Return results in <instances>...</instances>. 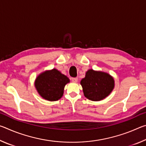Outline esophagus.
Returning a JSON list of instances; mask_svg holds the SVG:
<instances>
[{"mask_svg":"<svg viewBox=\"0 0 146 146\" xmlns=\"http://www.w3.org/2000/svg\"><path fill=\"white\" fill-rule=\"evenodd\" d=\"M71 81H72V82L74 83H76V82H77L78 78H71Z\"/></svg>","mask_w":146,"mask_h":146,"instance_id":"obj_1","label":"esophagus"}]
</instances>
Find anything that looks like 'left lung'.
<instances>
[{
    "label": "left lung",
    "instance_id": "left-lung-1",
    "mask_svg": "<svg viewBox=\"0 0 146 146\" xmlns=\"http://www.w3.org/2000/svg\"><path fill=\"white\" fill-rule=\"evenodd\" d=\"M85 97L89 100L99 101L110 95L114 88V79L109 74L88 70L80 82Z\"/></svg>",
    "mask_w": 146,
    "mask_h": 146
}]
</instances>
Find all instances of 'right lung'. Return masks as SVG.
Returning a JSON list of instances; mask_svg holds the SVG:
<instances>
[{"instance_id":"1","label":"right lung","mask_w":146,"mask_h":146,"mask_svg":"<svg viewBox=\"0 0 146 146\" xmlns=\"http://www.w3.org/2000/svg\"><path fill=\"white\" fill-rule=\"evenodd\" d=\"M70 80L56 69L41 73L35 80V87L44 99L56 101L62 97L64 86Z\"/></svg>"}]
</instances>
